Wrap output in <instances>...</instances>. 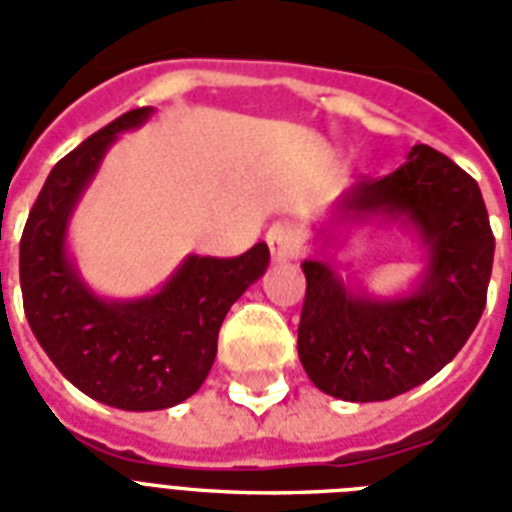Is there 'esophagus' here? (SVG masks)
Listing matches in <instances>:
<instances>
[{
    "instance_id": "esophagus-1",
    "label": "esophagus",
    "mask_w": 512,
    "mask_h": 512,
    "mask_svg": "<svg viewBox=\"0 0 512 512\" xmlns=\"http://www.w3.org/2000/svg\"><path fill=\"white\" fill-rule=\"evenodd\" d=\"M265 244L271 249L273 260L292 257L297 249V231L289 223H273L265 233Z\"/></svg>"
}]
</instances>
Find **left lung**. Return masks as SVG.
Wrapping results in <instances>:
<instances>
[{
    "label": "left lung",
    "instance_id": "left-lung-1",
    "mask_svg": "<svg viewBox=\"0 0 512 512\" xmlns=\"http://www.w3.org/2000/svg\"><path fill=\"white\" fill-rule=\"evenodd\" d=\"M335 209L332 225L404 217L428 247L417 289L393 300L353 295L327 260L303 263L305 374L342 401H388L441 372L484 313L494 263L484 196L449 156L414 146L396 172L356 183Z\"/></svg>",
    "mask_w": 512,
    "mask_h": 512
}]
</instances>
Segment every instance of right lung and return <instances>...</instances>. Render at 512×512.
I'll return each instance as SVG.
<instances>
[{
	"instance_id": "add662e5",
	"label": "right lung",
	"mask_w": 512,
	"mask_h": 512,
	"mask_svg": "<svg viewBox=\"0 0 512 512\" xmlns=\"http://www.w3.org/2000/svg\"><path fill=\"white\" fill-rule=\"evenodd\" d=\"M135 108L63 156L44 180L20 239L28 327L76 388L127 412L167 409L207 380L225 313L268 268L263 241L239 257H185L156 295L103 300L66 255L68 220L116 135L140 127Z\"/></svg>"
}]
</instances>
